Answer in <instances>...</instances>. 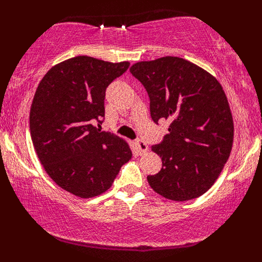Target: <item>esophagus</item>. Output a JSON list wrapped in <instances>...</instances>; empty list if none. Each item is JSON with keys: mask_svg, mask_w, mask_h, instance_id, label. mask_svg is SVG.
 <instances>
[{"mask_svg": "<svg viewBox=\"0 0 262 262\" xmlns=\"http://www.w3.org/2000/svg\"><path fill=\"white\" fill-rule=\"evenodd\" d=\"M136 144H137V146H138V149L141 150V151L144 154V152H146L148 151V144H146V143L143 141V139H137V142H136Z\"/></svg>", "mask_w": 262, "mask_h": 262, "instance_id": "obj_1", "label": "esophagus"}]
</instances>
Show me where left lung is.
I'll return each instance as SVG.
<instances>
[{
	"label": "left lung",
	"instance_id": "1",
	"mask_svg": "<svg viewBox=\"0 0 262 262\" xmlns=\"http://www.w3.org/2000/svg\"><path fill=\"white\" fill-rule=\"evenodd\" d=\"M130 71L148 92L152 120L170 121L169 134L151 146L162 168L148 175L150 187L174 202L203 195L223 170L234 141L221 83L203 68L171 56L138 62Z\"/></svg>",
	"mask_w": 262,
	"mask_h": 262
}]
</instances>
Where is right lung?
I'll use <instances>...</instances> for the list:
<instances>
[{
  "label": "right lung",
  "instance_id": "1",
  "mask_svg": "<svg viewBox=\"0 0 262 262\" xmlns=\"http://www.w3.org/2000/svg\"><path fill=\"white\" fill-rule=\"evenodd\" d=\"M128 67L77 56L52 67L35 91L30 112L35 152L49 177L80 198L106 192L132 157L126 141L94 126L105 117L106 88Z\"/></svg>",
  "mask_w": 262,
  "mask_h": 262
}]
</instances>
